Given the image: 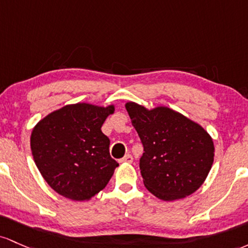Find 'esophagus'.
I'll return each instance as SVG.
<instances>
[{
    "instance_id": "34e87169",
    "label": "esophagus",
    "mask_w": 248,
    "mask_h": 248,
    "mask_svg": "<svg viewBox=\"0 0 248 248\" xmlns=\"http://www.w3.org/2000/svg\"><path fill=\"white\" fill-rule=\"evenodd\" d=\"M119 161H121V163H129L130 164V163H132V161H133V158H132L131 155H124V157L122 158V159Z\"/></svg>"
}]
</instances>
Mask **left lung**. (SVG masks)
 <instances>
[{
  "mask_svg": "<svg viewBox=\"0 0 248 248\" xmlns=\"http://www.w3.org/2000/svg\"><path fill=\"white\" fill-rule=\"evenodd\" d=\"M125 108L144 145L139 168L147 190L164 202L194 193L212 168L214 144L210 133L168 107L149 110L127 102Z\"/></svg>",
  "mask_w": 248,
  "mask_h": 248,
  "instance_id": "obj_1",
  "label": "left lung"
}]
</instances>
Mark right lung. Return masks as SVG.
<instances>
[{
  "instance_id": "add662e5",
  "label": "right lung",
  "mask_w": 248,
  "mask_h": 248,
  "mask_svg": "<svg viewBox=\"0 0 248 248\" xmlns=\"http://www.w3.org/2000/svg\"><path fill=\"white\" fill-rule=\"evenodd\" d=\"M115 112L108 107L76 103L52 111L35 125L30 147L42 177L58 194L87 202L107 186L118 163L109 152L102 125Z\"/></svg>"
}]
</instances>
